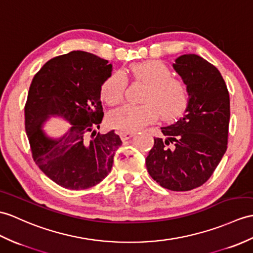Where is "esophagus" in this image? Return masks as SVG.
<instances>
[{"instance_id": "esophagus-1", "label": "esophagus", "mask_w": 253, "mask_h": 253, "mask_svg": "<svg viewBox=\"0 0 253 253\" xmlns=\"http://www.w3.org/2000/svg\"><path fill=\"white\" fill-rule=\"evenodd\" d=\"M133 134H134L133 132H122L121 138H122L123 141H127V140L130 139L133 136Z\"/></svg>"}]
</instances>
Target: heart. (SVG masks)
Listing matches in <instances>:
<instances>
[{
    "mask_svg": "<svg viewBox=\"0 0 253 253\" xmlns=\"http://www.w3.org/2000/svg\"><path fill=\"white\" fill-rule=\"evenodd\" d=\"M129 72L137 81L148 84L143 104H125L109 115V123L122 132H132L154 122L161 114L164 120L179 116L187 105L185 85L172 73L165 63L158 60H146L132 63ZM127 81L121 72H114L103 82L101 98L110 105L119 104L126 88Z\"/></svg>",
    "mask_w": 253,
    "mask_h": 253,
    "instance_id": "obj_1",
    "label": "heart"
}]
</instances>
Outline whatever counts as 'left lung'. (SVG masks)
<instances>
[{
	"label": "left lung",
	"mask_w": 253,
	"mask_h": 253,
	"mask_svg": "<svg viewBox=\"0 0 253 253\" xmlns=\"http://www.w3.org/2000/svg\"><path fill=\"white\" fill-rule=\"evenodd\" d=\"M173 69L189 93L184 115L161 127L145 158L150 175L165 189L183 192L203 185L227 149L230 95L219 70L201 56L185 54Z\"/></svg>",
	"instance_id": "8db88e82"
}]
</instances>
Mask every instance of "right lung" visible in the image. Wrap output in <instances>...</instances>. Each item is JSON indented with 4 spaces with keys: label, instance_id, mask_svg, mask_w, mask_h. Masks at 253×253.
Here are the masks:
<instances>
[{
    "label": "right lung",
    "instance_id": "add662e5",
    "mask_svg": "<svg viewBox=\"0 0 253 253\" xmlns=\"http://www.w3.org/2000/svg\"><path fill=\"white\" fill-rule=\"evenodd\" d=\"M112 70L108 60L73 50L47 61L32 80L25 116L33 160L64 189L85 190L101 182L123 143L114 130L97 133L103 119L101 86ZM50 117L70 123L60 137L42 128Z\"/></svg>",
    "mask_w": 253,
    "mask_h": 253
}]
</instances>
